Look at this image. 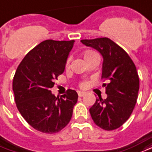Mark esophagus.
Segmentation results:
<instances>
[{"label":"esophagus","instance_id":"34e87169","mask_svg":"<svg viewBox=\"0 0 152 152\" xmlns=\"http://www.w3.org/2000/svg\"><path fill=\"white\" fill-rule=\"evenodd\" d=\"M85 94V92H78V96H80V97H81V96H84Z\"/></svg>","mask_w":152,"mask_h":152}]
</instances>
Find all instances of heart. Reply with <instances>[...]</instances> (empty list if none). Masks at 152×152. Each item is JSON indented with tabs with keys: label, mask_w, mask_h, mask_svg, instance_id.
Wrapping results in <instances>:
<instances>
[{
	"label": "heart",
	"mask_w": 152,
	"mask_h": 152,
	"mask_svg": "<svg viewBox=\"0 0 152 152\" xmlns=\"http://www.w3.org/2000/svg\"><path fill=\"white\" fill-rule=\"evenodd\" d=\"M97 54L95 52V51H93V50H87V51H85V54H84V59L85 60L86 59H89V58H92V57H97ZM70 62H71V57L69 58H67V61H66V67H68L69 64H70ZM87 85V83L86 82H83L80 84V86L81 87H85Z\"/></svg>",
	"instance_id": "b5f03b06"
}]
</instances>
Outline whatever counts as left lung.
Returning a JSON list of instances; mask_svg holds the SVG:
<instances>
[{
    "label": "left lung",
    "mask_w": 152,
    "mask_h": 152,
    "mask_svg": "<svg viewBox=\"0 0 152 152\" xmlns=\"http://www.w3.org/2000/svg\"><path fill=\"white\" fill-rule=\"evenodd\" d=\"M80 42L102 54V78L109 82L103 84L107 97L96 99L89 109L91 117L103 130L118 129L130 118L137 102L139 79L135 65L121 47L108 38Z\"/></svg>",
    "instance_id": "8db88e82"
}]
</instances>
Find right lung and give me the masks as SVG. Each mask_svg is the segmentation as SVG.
Instances as JSON below:
<instances>
[{"label": "right lung", "instance_id": "add662e5", "mask_svg": "<svg viewBox=\"0 0 152 152\" xmlns=\"http://www.w3.org/2000/svg\"><path fill=\"white\" fill-rule=\"evenodd\" d=\"M74 40H45L25 56L13 80L14 100L24 119L35 130L46 134L57 133L72 116L78 94L67 89L56 97L50 88L64 72Z\"/></svg>", "mask_w": 152, "mask_h": 152}]
</instances>
